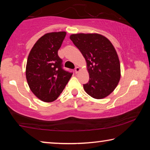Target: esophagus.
I'll list each match as a JSON object with an SVG mask.
<instances>
[{
  "mask_svg": "<svg viewBox=\"0 0 150 150\" xmlns=\"http://www.w3.org/2000/svg\"><path fill=\"white\" fill-rule=\"evenodd\" d=\"M79 71H80V68H79V67H75V71L76 73H79Z\"/></svg>",
  "mask_w": 150,
  "mask_h": 150,
  "instance_id": "esophagus-1",
  "label": "esophagus"
}]
</instances>
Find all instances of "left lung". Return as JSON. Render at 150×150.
Returning a JSON list of instances; mask_svg holds the SVG:
<instances>
[{
  "label": "left lung",
  "mask_w": 150,
  "mask_h": 150,
  "mask_svg": "<svg viewBox=\"0 0 150 150\" xmlns=\"http://www.w3.org/2000/svg\"><path fill=\"white\" fill-rule=\"evenodd\" d=\"M70 39L87 62L89 81L83 85L88 95L96 99L108 96L120 79V64L113 45L98 34H77Z\"/></svg>",
  "instance_id": "left-lung-1"
}]
</instances>
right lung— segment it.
Listing matches in <instances>:
<instances>
[{"mask_svg":"<svg viewBox=\"0 0 150 150\" xmlns=\"http://www.w3.org/2000/svg\"><path fill=\"white\" fill-rule=\"evenodd\" d=\"M65 35V32L45 34L35 42L28 57V84L44 102L56 100L73 74L63 69L62 59L57 54Z\"/></svg>","mask_w":150,"mask_h":150,"instance_id":"1","label":"right lung"}]
</instances>
